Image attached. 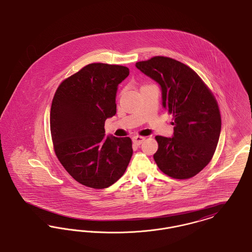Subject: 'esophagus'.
Returning a JSON list of instances; mask_svg holds the SVG:
<instances>
[{
  "label": "esophagus",
  "instance_id": "obj_1",
  "mask_svg": "<svg viewBox=\"0 0 252 252\" xmlns=\"http://www.w3.org/2000/svg\"><path fill=\"white\" fill-rule=\"evenodd\" d=\"M144 139H145V137L136 135V136H133V137H132V142H133L134 144H136V145H140V144L144 141Z\"/></svg>",
  "mask_w": 252,
  "mask_h": 252
}]
</instances>
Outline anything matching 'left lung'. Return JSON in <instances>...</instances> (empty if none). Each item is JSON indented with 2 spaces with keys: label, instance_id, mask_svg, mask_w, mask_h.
I'll list each match as a JSON object with an SVG mask.
<instances>
[{
  "label": "left lung",
  "instance_id": "1",
  "mask_svg": "<svg viewBox=\"0 0 252 252\" xmlns=\"http://www.w3.org/2000/svg\"><path fill=\"white\" fill-rule=\"evenodd\" d=\"M135 67L158 82L162 106L173 116L172 137L158 135L154 159L165 174L188 179L211 161L221 132V116L212 92L189 67L167 57H154Z\"/></svg>",
  "mask_w": 252,
  "mask_h": 252
}]
</instances>
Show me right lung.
Returning a JSON list of instances; mask_svg holds the SVG:
<instances>
[{"label": "right lung", "instance_id": "right-lung-1", "mask_svg": "<svg viewBox=\"0 0 252 252\" xmlns=\"http://www.w3.org/2000/svg\"><path fill=\"white\" fill-rule=\"evenodd\" d=\"M129 76L121 65L91 63L63 80L54 95L50 131L55 153L80 184L104 189L117 182L132 156L130 137H105L107 119L117 113L119 84Z\"/></svg>", "mask_w": 252, "mask_h": 252}]
</instances>
